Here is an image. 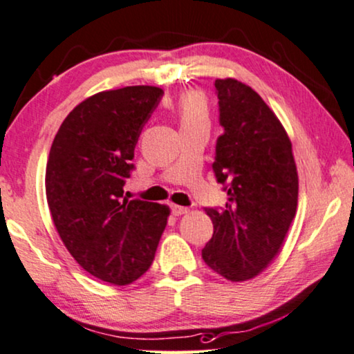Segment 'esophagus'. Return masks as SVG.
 <instances>
[{"label":"esophagus","mask_w":354,"mask_h":354,"mask_svg":"<svg viewBox=\"0 0 354 354\" xmlns=\"http://www.w3.org/2000/svg\"><path fill=\"white\" fill-rule=\"evenodd\" d=\"M171 213L175 216H183L187 214L189 209L186 207H179V205H171Z\"/></svg>","instance_id":"esophagus-1"}]
</instances>
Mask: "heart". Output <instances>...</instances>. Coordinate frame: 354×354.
Wrapping results in <instances>:
<instances>
[{
	"mask_svg": "<svg viewBox=\"0 0 354 354\" xmlns=\"http://www.w3.org/2000/svg\"><path fill=\"white\" fill-rule=\"evenodd\" d=\"M178 115L179 120H181V125H208L209 109L207 98L198 92L184 93L178 103Z\"/></svg>",
	"mask_w": 354,
	"mask_h": 354,
	"instance_id": "b5f03b06",
	"label": "heart"
}]
</instances>
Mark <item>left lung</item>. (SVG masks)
I'll use <instances>...</instances> for the list:
<instances>
[{
	"label": "left lung",
	"mask_w": 354,
	"mask_h": 354,
	"mask_svg": "<svg viewBox=\"0 0 354 354\" xmlns=\"http://www.w3.org/2000/svg\"><path fill=\"white\" fill-rule=\"evenodd\" d=\"M224 135L213 170L227 203L205 209L213 236L202 250L207 266L229 281H246L275 261L297 211L299 175L292 143L261 95L234 77L216 79Z\"/></svg>",
	"instance_id": "8db88e82"
}]
</instances>
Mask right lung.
<instances>
[{"label":"right lung","instance_id":"1","mask_svg":"<svg viewBox=\"0 0 354 354\" xmlns=\"http://www.w3.org/2000/svg\"><path fill=\"white\" fill-rule=\"evenodd\" d=\"M163 91H103L66 115L46 167V197L63 245L84 270L114 286L133 283L154 261L167 205L124 197L135 146Z\"/></svg>","mask_w":354,"mask_h":354}]
</instances>
